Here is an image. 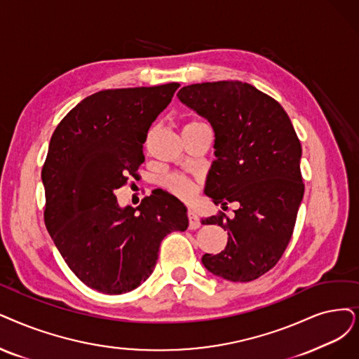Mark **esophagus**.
<instances>
[{
    "instance_id": "obj_1",
    "label": "esophagus",
    "mask_w": 359,
    "mask_h": 359,
    "mask_svg": "<svg viewBox=\"0 0 359 359\" xmlns=\"http://www.w3.org/2000/svg\"><path fill=\"white\" fill-rule=\"evenodd\" d=\"M187 217H189V226H190V229H197L200 226V219H198V217L196 215V212L190 209L187 212Z\"/></svg>"
}]
</instances>
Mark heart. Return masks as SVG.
<instances>
[{
	"instance_id": "b5f03b06",
	"label": "heart",
	"mask_w": 359,
	"mask_h": 359,
	"mask_svg": "<svg viewBox=\"0 0 359 359\" xmlns=\"http://www.w3.org/2000/svg\"><path fill=\"white\" fill-rule=\"evenodd\" d=\"M198 122H191L189 125H196ZM187 126V125H185ZM162 185L165 187L166 191L170 194H174L178 198L182 200H189L194 196L196 191V185L193 181H190L187 177L180 175V174H170L162 180Z\"/></svg>"
}]
</instances>
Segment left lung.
Masks as SVG:
<instances>
[{
  "label": "left lung",
  "mask_w": 359,
  "mask_h": 359,
  "mask_svg": "<svg viewBox=\"0 0 359 359\" xmlns=\"http://www.w3.org/2000/svg\"><path fill=\"white\" fill-rule=\"evenodd\" d=\"M180 102L208 119L215 133V156L205 194L228 209L202 219L228 233L225 249L206 253L212 274L234 283L259 278L280 261L293 234L305 185L302 147L289 114L274 98L240 81L187 85Z\"/></svg>",
  "instance_id": "left-lung-1"
}]
</instances>
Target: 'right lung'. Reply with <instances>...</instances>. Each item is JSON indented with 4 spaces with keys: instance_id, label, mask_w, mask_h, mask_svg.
<instances>
[{
    "instance_id": "obj_1",
    "label": "right lung",
    "mask_w": 359,
    "mask_h": 359,
    "mask_svg": "<svg viewBox=\"0 0 359 359\" xmlns=\"http://www.w3.org/2000/svg\"><path fill=\"white\" fill-rule=\"evenodd\" d=\"M180 83L98 91L57 125L42 166L44 221L67 266L106 294L137 289L153 272L162 240L189 226L187 208L153 191L121 208L114 190L137 175L151 123Z\"/></svg>"
}]
</instances>
